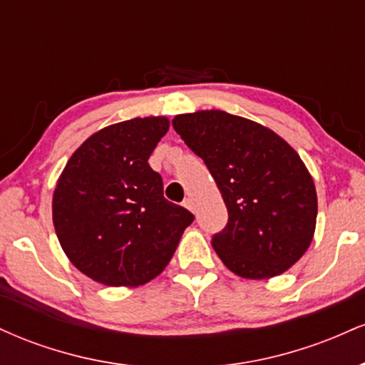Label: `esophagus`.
<instances>
[{"instance_id":"obj_1","label":"esophagus","mask_w":365,"mask_h":365,"mask_svg":"<svg viewBox=\"0 0 365 365\" xmlns=\"http://www.w3.org/2000/svg\"><path fill=\"white\" fill-rule=\"evenodd\" d=\"M183 206H185L188 211H195V204H194V199H192V197H187V199L183 200Z\"/></svg>"}]
</instances>
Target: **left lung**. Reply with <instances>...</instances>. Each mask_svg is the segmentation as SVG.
Returning a JSON list of instances; mask_svg holds the SVG:
<instances>
[{
  "mask_svg": "<svg viewBox=\"0 0 365 365\" xmlns=\"http://www.w3.org/2000/svg\"><path fill=\"white\" fill-rule=\"evenodd\" d=\"M173 128L204 159L228 209L211 240L225 266L247 279L290 269L317 217L314 180L297 150L264 125L220 110L178 115Z\"/></svg>",
  "mask_w": 365,
  "mask_h": 365,
  "instance_id": "1",
  "label": "left lung"
}]
</instances>
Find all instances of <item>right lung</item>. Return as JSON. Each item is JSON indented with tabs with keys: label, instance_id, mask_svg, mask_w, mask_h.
I'll use <instances>...</instances> for the list:
<instances>
[{
	"label": "right lung",
	"instance_id": "add662e5",
	"mask_svg": "<svg viewBox=\"0 0 365 365\" xmlns=\"http://www.w3.org/2000/svg\"><path fill=\"white\" fill-rule=\"evenodd\" d=\"M166 116L133 118L92 133L53 194V225L81 273L108 287H139L163 273L194 215L163 195L148 159Z\"/></svg>",
	"mask_w": 365,
	"mask_h": 365
}]
</instances>
